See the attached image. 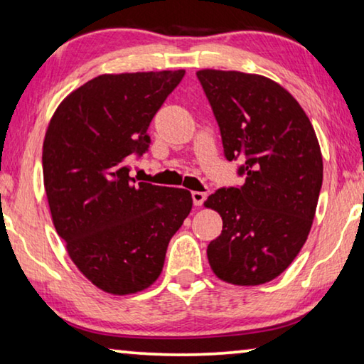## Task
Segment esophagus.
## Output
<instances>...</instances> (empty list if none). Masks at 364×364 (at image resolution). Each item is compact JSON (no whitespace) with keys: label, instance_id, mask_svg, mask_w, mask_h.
Segmentation results:
<instances>
[{"label":"esophagus","instance_id":"34e87169","mask_svg":"<svg viewBox=\"0 0 364 364\" xmlns=\"http://www.w3.org/2000/svg\"><path fill=\"white\" fill-rule=\"evenodd\" d=\"M191 196H193V203H194V205L199 207V205L204 204V200H205V198H207V193H203V191H193Z\"/></svg>","mask_w":364,"mask_h":364}]
</instances>
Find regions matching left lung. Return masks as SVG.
<instances>
[{
    "label": "left lung",
    "instance_id": "obj_1",
    "mask_svg": "<svg viewBox=\"0 0 364 364\" xmlns=\"http://www.w3.org/2000/svg\"><path fill=\"white\" fill-rule=\"evenodd\" d=\"M200 85L220 128L225 157L245 155L240 188L210 194L205 207L223 227L207 246L210 269L232 285L274 280L306 243L322 186V154L313 124L275 80L200 69Z\"/></svg>",
    "mask_w": 364,
    "mask_h": 364
}]
</instances>
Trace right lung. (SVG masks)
I'll list each match as a JSON object with an SVG mask.
<instances>
[{
    "label": "right lung",
    "instance_id": "right-lung-1",
    "mask_svg": "<svg viewBox=\"0 0 364 364\" xmlns=\"http://www.w3.org/2000/svg\"><path fill=\"white\" fill-rule=\"evenodd\" d=\"M184 69L102 74L73 90L43 139V186L56 233L79 272L109 295L151 287L193 207L181 188L136 183L131 155L149 149L155 113Z\"/></svg>",
    "mask_w": 364,
    "mask_h": 364
}]
</instances>
